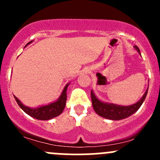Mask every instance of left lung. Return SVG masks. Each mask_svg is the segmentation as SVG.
I'll return each mask as SVG.
<instances>
[{
	"instance_id": "obj_1",
	"label": "left lung",
	"mask_w": 160,
	"mask_h": 160,
	"mask_svg": "<svg viewBox=\"0 0 160 160\" xmlns=\"http://www.w3.org/2000/svg\"><path fill=\"white\" fill-rule=\"evenodd\" d=\"M134 47L140 54V50L138 46H135ZM148 88H149V87H148ZM147 93L148 89L146 90L143 96L142 97V98L138 102L129 106L117 105V104L103 102V101L98 99L93 90H91V92H90V95H91L92 105H93L95 112L98 115L101 116L104 118L110 119V120H122V119L129 117L139 109V108L141 107V105L146 99Z\"/></svg>"
}]
</instances>
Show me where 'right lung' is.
<instances>
[{
	"mask_svg": "<svg viewBox=\"0 0 160 160\" xmlns=\"http://www.w3.org/2000/svg\"><path fill=\"white\" fill-rule=\"evenodd\" d=\"M31 42H29L26 46H28ZM69 84L70 83H67L62 93H61L60 97H59L57 101L53 103H51V104H48V105L40 106V107L36 108H31L29 107H26L15 96L14 97L15 101H17L18 104L19 105V107L25 111L26 114L30 115L31 117L35 118L38 119V120H49V119H52L53 118L57 117L58 115H59L63 111L64 108H65L66 101H67V90Z\"/></svg>",
	"mask_w": 160,
	"mask_h": 160,
	"instance_id": "add662e5",
	"label": "right lung"
}]
</instances>
